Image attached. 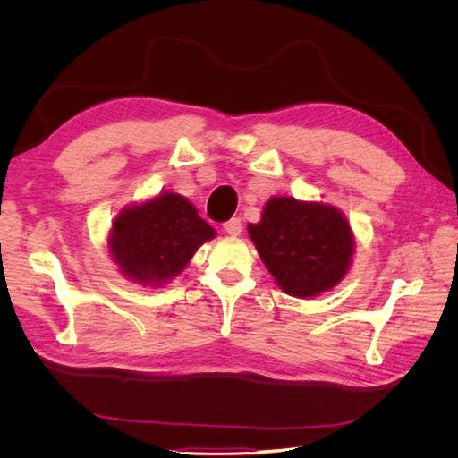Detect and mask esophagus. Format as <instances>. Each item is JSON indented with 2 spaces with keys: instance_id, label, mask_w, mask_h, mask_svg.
Instances as JSON below:
<instances>
[{
  "instance_id": "obj_1",
  "label": "esophagus",
  "mask_w": 458,
  "mask_h": 458,
  "mask_svg": "<svg viewBox=\"0 0 458 458\" xmlns=\"http://www.w3.org/2000/svg\"><path fill=\"white\" fill-rule=\"evenodd\" d=\"M224 231L227 234H231V237H237V234H241V231H242V221L239 217H231L224 224Z\"/></svg>"
}]
</instances>
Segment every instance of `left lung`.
I'll list each match as a JSON object with an SVG mask.
<instances>
[{
  "label": "left lung",
  "mask_w": 458,
  "mask_h": 458,
  "mask_svg": "<svg viewBox=\"0 0 458 458\" xmlns=\"http://www.w3.org/2000/svg\"><path fill=\"white\" fill-rule=\"evenodd\" d=\"M248 234L275 283L298 298L335 288L355 250L352 227L338 208L293 197L269 199Z\"/></svg>",
  "instance_id": "left-lung-1"
}]
</instances>
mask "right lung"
Here are the masks:
<instances>
[{
  "mask_svg": "<svg viewBox=\"0 0 458 458\" xmlns=\"http://www.w3.org/2000/svg\"><path fill=\"white\" fill-rule=\"evenodd\" d=\"M216 237L197 208L177 192L126 206L114 217L108 250L130 281L162 286L182 273L199 248Z\"/></svg>",
  "mask_w": 458,
  "mask_h": 458,
  "instance_id": "obj_1",
  "label": "right lung"
}]
</instances>
